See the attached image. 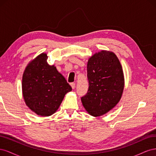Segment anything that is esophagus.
I'll return each mask as SVG.
<instances>
[{"instance_id": "obj_1", "label": "esophagus", "mask_w": 156, "mask_h": 156, "mask_svg": "<svg viewBox=\"0 0 156 156\" xmlns=\"http://www.w3.org/2000/svg\"><path fill=\"white\" fill-rule=\"evenodd\" d=\"M70 85H71V87H72V88L73 89H74V88H75V83H71Z\"/></svg>"}]
</instances>
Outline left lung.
I'll return each mask as SVG.
<instances>
[{
  "instance_id": "8db88e82",
  "label": "left lung",
  "mask_w": 156,
  "mask_h": 156,
  "mask_svg": "<svg viewBox=\"0 0 156 156\" xmlns=\"http://www.w3.org/2000/svg\"><path fill=\"white\" fill-rule=\"evenodd\" d=\"M88 92L81 98L90 115L100 116L114 108L120 100L124 88L123 69L112 51L102 50L90 57L87 63Z\"/></svg>"
}]
</instances>
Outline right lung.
Here are the masks:
<instances>
[{"label":"right lung","mask_w":156,"mask_h":156,"mask_svg":"<svg viewBox=\"0 0 156 156\" xmlns=\"http://www.w3.org/2000/svg\"><path fill=\"white\" fill-rule=\"evenodd\" d=\"M46 53L28 64L22 79V92L26 105L36 115L51 116L58 110L72 87L54 65H49Z\"/></svg>","instance_id":"1"}]
</instances>
